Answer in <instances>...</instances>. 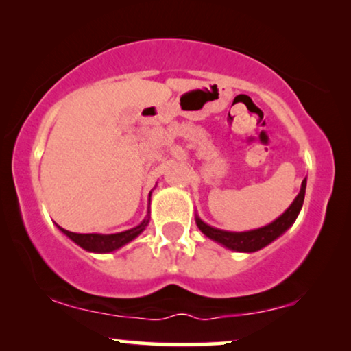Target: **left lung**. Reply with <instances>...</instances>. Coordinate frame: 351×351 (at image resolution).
Wrapping results in <instances>:
<instances>
[{"mask_svg":"<svg viewBox=\"0 0 351 351\" xmlns=\"http://www.w3.org/2000/svg\"><path fill=\"white\" fill-rule=\"evenodd\" d=\"M305 189H306V179H304L300 186L299 195L292 201V204L282 213L276 220L271 223L265 225V227L251 230V232H225V230H219L210 227V225L204 223L198 215H196V225L203 232L206 237L214 239L222 244V246L232 249V251L238 252H256L258 249L265 247L276 238H280L292 223L295 222L297 215H299L302 204H304L305 198Z\"/></svg>","mask_w":351,"mask_h":351,"instance_id":"obj_1","label":"left lung"}]
</instances>
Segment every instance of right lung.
<instances>
[{"label": "right lung", "instance_id": "1", "mask_svg": "<svg viewBox=\"0 0 351 351\" xmlns=\"http://www.w3.org/2000/svg\"><path fill=\"white\" fill-rule=\"evenodd\" d=\"M148 225V217L143 220L142 223H138L137 227L131 230H126V232L121 233H113V234H100V233H73L69 232V230L59 227V230L64 234H66L71 241L78 244L80 247H83L84 251L89 252H97V254H105V252H113L117 249L123 247L124 244L131 243L134 238H137L145 227Z\"/></svg>", "mask_w": 351, "mask_h": 351}]
</instances>
